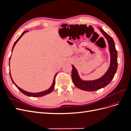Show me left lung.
<instances>
[{
  "label": "left lung",
  "mask_w": 131,
  "mask_h": 131,
  "mask_svg": "<svg viewBox=\"0 0 131 131\" xmlns=\"http://www.w3.org/2000/svg\"><path fill=\"white\" fill-rule=\"evenodd\" d=\"M101 32L108 40L110 52V65L106 73L97 80L92 81H84L79 77L77 70L72 65V78L74 84L78 88L86 91H94L104 88L112 80L117 68V52L113 38L103 30L101 27Z\"/></svg>",
  "instance_id": "1"
}]
</instances>
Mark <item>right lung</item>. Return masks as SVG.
<instances>
[{
  "label": "right lung",
  "instance_id": "obj_1",
  "mask_svg": "<svg viewBox=\"0 0 131 131\" xmlns=\"http://www.w3.org/2000/svg\"><path fill=\"white\" fill-rule=\"evenodd\" d=\"M28 30H26V31H23V32L22 33V34L20 35V37H19L17 39V40L15 42L14 44V46H13V49H12V52H13V49H14V47H15V45H16V43H17V42L19 40V39H20V38L23 36V35L25 33H26V32H28ZM10 58H9V61H10ZM9 64H10V62H9ZM56 75H57V74H56V75H54V79H53V83H52V85H51V86L50 87V89H49L48 90H47L46 91H43V92H38V93H31V92H27V91H25V90H22V89L19 88L18 86H17L16 85L15 83L14 82V81H13V79H12V78H11V74H10V76L11 79L12 81H13V82L14 83V84L16 86V88H17L19 91H20L22 93H23L24 94L26 95V96H29V97H42V96H45V95L47 94H49V93H51V92H52V91L53 90V89H54V84H55V78H56Z\"/></svg>",
  "mask_w": 131,
  "mask_h": 131
}]
</instances>
